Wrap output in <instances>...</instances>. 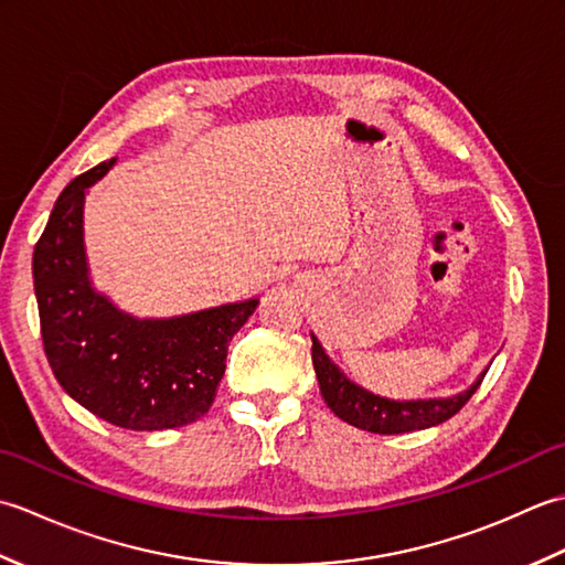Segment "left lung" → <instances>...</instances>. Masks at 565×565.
I'll return each instance as SVG.
<instances>
[{"instance_id":"obj_1","label":"left lung","mask_w":565,"mask_h":565,"mask_svg":"<svg viewBox=\"0 0 565 565\" xmlns=\"http://www.w3.org/2000/svg\"><path fill=\"white\" fill-rule=\"evenodd\" d=\"M313 340V369L318 386L330 411L344 423L359 429L379 431V435H401V431L427 429L447 423L468 403V398L481 386L486 371L466 391L447 395V398H417V401H395L379 395L364 386H359L344 371L332 362L326 347L310 332Z\"/></svg>"}]
</instances>
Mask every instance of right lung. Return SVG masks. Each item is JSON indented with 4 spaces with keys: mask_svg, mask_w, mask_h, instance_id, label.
Listing matches in <instances>:
<instances>
[{
    "mask_svg": "<svg viewBox=\"0 0 565 565\" xmlns=\"http://www.w3.org/2000/svg\"><path fill=\"white\" fill-rule=\"evenodd\" d=\"M114 164L116 158L72 179L35 243L33 289L45 356L70 398L106 423L136 431L184 427L209 413L227 344L259 298L140 318L99 291L84 245V199Z\"/></svg>",
    "mask_w": 565,
    "mask_h": 565,
    "instance_id": "obj_1",
    "label": "right lung"
}]
</instances>
